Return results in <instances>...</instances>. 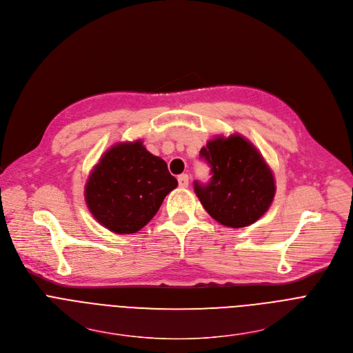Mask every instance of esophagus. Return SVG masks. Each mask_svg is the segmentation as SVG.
Returning a JSON list of instances; mask_svg holds the SVG:
<instances>
[{"label":"esophagus","instance_id":"obj_1","mask_svg":"<svg viewBox=\"0 0 353 353\" xmlns=\"http://www.w3.org/2000/svg\"><path fill=\"white\" fill-rule=\"evenodd\" d=\"M177 180H179V185L180 187H187L188 185V174H180L179 177H177Z\"/></svg>","mask_w":353,"mask_h":353}]
</instances>
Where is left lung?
Listing matches in <instances>:
<instances>
[{
	"instance_id": "1",
	"label": "left lung",
	"mask_w": 353,
	"mask_h": 353,
	"mask_svg": "<svg viewBox=\"0 0 353 353\" xmlns=\"http://www.w3.org/2000/svg\"><path fill=\"white\" fill-rule=\"evenodd\" d=\"M210 168L206 183L194 181L205 210L219 223L240 228L255 223L270 206L274 179L256 148L240 136L217 137L199 151Z\"/></svg>"
}]
</instances>
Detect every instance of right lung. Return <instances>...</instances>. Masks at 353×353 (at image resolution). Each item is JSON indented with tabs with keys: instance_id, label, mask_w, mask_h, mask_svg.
I'll return each instance as SVG.
<instances>
[{
	"instance_id": "add662e5",
	"label": "right lung",
	"mask_w": 353,
	"mask_h": 353,
	"mask_svg": "<svg viewBox=\"0 0 353 353\" xmlns=\"http://www.w3.org/2000/svg\"><path fill=\"white\" fill-rule=\"evenodd\" d=\"M177 187L163 159L141 141L117 144L95 166L85 185V202L94 217L116 234L141 230Z\"/></svg>"
}]
</instances>
